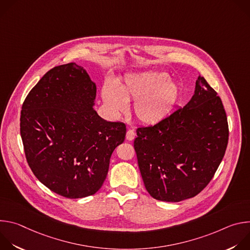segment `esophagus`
I'll use <instances>...</instances> for the list:
<instances>
[{"label": "esophagus", "instance_id": "obj_1", "mask_svg": "<svg viewBox=\"0 0 250 250\" xmlns=\"http://www.w3.org/2000/svg\"><path fill=\"white\" fill-rule=\"evenodd\" d=\"M125 137H126L127 140H132V139H134V137H135V132H134V130H133V129H128V130L126 131Z\"/></svg>", "mask_w": 250, "mask_h": 250}]
</instances>
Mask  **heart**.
Returning a JSON list of instances; mask_svg holds the SVG:
<instances>
[{
  "label": "heart",
  "mask_w": 250,
  "mask_h": 250,
  "mask_svg": "<svg viewBox=\"0 0 250 250\" xmlns=\"http://www.w3.org/2000/svg\"><path fill=\"white\" fill-rule=\"evenodd\" d=\"M180 97V88L164 72L146 71L128 75L119 86L112 85L103 89L105 104L116 114L127 111V103L135 101L133 113L142 124L154 125L164 120L175 108Z\"/></svg>",
  "instance_id": "obj_1"
}]
</instances>
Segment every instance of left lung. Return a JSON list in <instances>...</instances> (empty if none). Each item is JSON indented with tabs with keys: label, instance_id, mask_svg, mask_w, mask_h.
<instances>
[{
	"label": "left lung",
	"instance_id": "obj_1",
	"mask_svg": "<svg viewBox=\"0 0 250 250\" xmlns=\"http://www.w3.org/2000/svg\"><path fill=\"white\" fill-rule=\"evenodd\" d=\"M133 146L150 196L180 202L203 191L220 166L229 142L221 98L201 75L184 108L136 129Z\"/></svg>",
	"mask_w": 250,
	"mask_h": 250
}]
</instances>
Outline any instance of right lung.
<instances>
[{
  "instance_id": "right-lung-1",
  "label": "right lung",
  "mask_w": 250,
  "mask_h": 250,
  "mask_svg": "<svg viewBox=\"0 0 250 250\" xmlns=\"http://www.w3.org/2000/svg\"><path fill=\"white\" fill-rule=\"evenodd\" d=\"M96 85L76 63L56 66L26 96L21 112L25 158L35 177L69 199L94 195L123 144V123L103 120L93 109Z\"/></svg>"
}]
</instances>
